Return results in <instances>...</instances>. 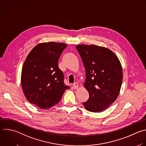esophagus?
<instances>
[{
    "label": "esophagus",
    "instance_id": "obj_1",
    "mask_svg": "<svg viewBox=\"0 0 146 146\" xmlns=\"http://www.w3.org/2000/svg\"><path fill=\"white\" fill-rule=\"evenodd\" d=\"M72 87H73V88H74L75 90H76V89H77V88L79 87V84H78V83H74Z\"/></svg>",
    "mask_w": 146,
    "mask_h": 146
}]
</instances>
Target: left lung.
Here are the masks:
<instances>
[{
  "label": "left lung",
  "instance_id": "8db88e82",
  "mask_svg": "<svg viewBox=\"0 0 146 146\" xmlns=\"http://www.w3.org/2000/svg\"><path fill=\"white\" fill-rule=\"evenodd\" d=\"M76 48L86 70L84 86L89 93V99L83 104L90 112H102L119 94L123 80L120 62L112 51L105 47L81 44Z\"/></svg>",
  "mask_w": 146,
  "mask_h": 146
}]
</instances>
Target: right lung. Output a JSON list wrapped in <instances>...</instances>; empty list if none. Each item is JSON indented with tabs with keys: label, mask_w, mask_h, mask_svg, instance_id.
<instances>
[{
	"label": "right lung",
	"mask_w": 146,
	"mask_h": 146,
	"mask_svg": "<svg viewBox=\"0 0 146 146\" xmlns=\"http://www.w3.org/2000/svg\"><path fill=\"white\" fill-rule=\"evenodd\" d=\"M63 43L38 44L29 53L23 66L21 84L27 100L46 110L58 103L70 87L64 83L58 60L67 47Z\"/></svg>",
	"instance_id": "1"
}]
</instances>
